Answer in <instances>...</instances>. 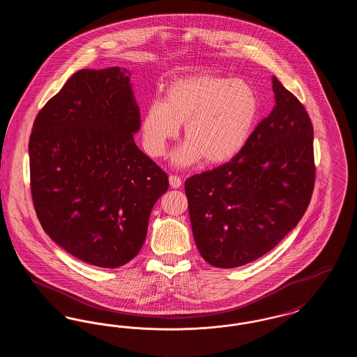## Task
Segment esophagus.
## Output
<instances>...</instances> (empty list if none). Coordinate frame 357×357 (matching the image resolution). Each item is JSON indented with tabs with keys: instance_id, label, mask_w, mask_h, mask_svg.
Returning a JSON list of instances; mask_svg holds the SVG:
<instances>
[{
	"instance_id": "obj_1",
	"label": "esophagus",
	"mask_w": 357,
	"mask_h": 357,
	"mask_svg": "<svg viewBox=\"0 0 357 357\" xmlns=\"http://www.w3.org/2000/svg\"><path fill=\"white\" fill-rule=\"evenodd\" d=\"M169 181H170V186L174 188H179L182 186V179L178 175H170Z\"/></svg>"
}]
</instances>
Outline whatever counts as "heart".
I'll return each mask as SVG.
<instances>
[{
  "instance_id": "obj_1",
  "label": "heart",
  "mask_w": 357,
  "mask_h": 357,
  "mask_svg": "<svg viewBox=\"0 0 357 357\" xmlns=\"http://www.w3.org/2000/svg\"><path fill=\"white\" fill-rule=\"evenodd\" d=\"M259 112L255 88L243 80L217 75H194L174 80L165 102L153 100L142 119L144 150L153 158L166 153L185 124L186 143L175 153L181 166H217L234 159L255 130Z\"/></svg>"
}]
</instances>
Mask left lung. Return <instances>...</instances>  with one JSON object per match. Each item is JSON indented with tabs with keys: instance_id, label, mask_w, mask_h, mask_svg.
Returning a JSON list of instances; mask_svg holds the SVG:
<instances>
[{
	"instance_id": "obj_1",
	"label": "left lung",
	"mask_w": 357,
	"mask_h": 357,
	"mask_svg": "<svg viewBox=\"0 0 357 357\" xmlns=\"http://www.w3.org/2000/svg\"><path fill=\"white\" fill-rule=\"evenodd\" d=\"M275 107L234 159L185 182L197 248L215 268L266 255L303 218L316 165L305 107L274 76Z\"/></svg>"
}]
</instances>
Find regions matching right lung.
<instances>
[{"label":"right lung","instance_id":"right-lung-1","mask_svg":"<svg viewBox=\"0 0 357 357\" xmlns=\"http://www.w3.org/2000/svg\"><path fill=\"white\" fill-rule=\"evenodd\" d=\"M130 72L82 69L40 109L29 137L31 194L47 234L69 255L119 268L147 236L169 176L134 142Z\"/></svg>","mask_w":357,"mask_h":357}]
</instances>
